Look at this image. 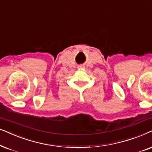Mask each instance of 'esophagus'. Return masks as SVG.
<instances>
[{"instance_id": "1", "label": "esophagus", "mask_w": 152, "mask_h": 152, "mask_svg": "<svg viewBox=\"0 0 152 152\" xmlns=\"http://www.w3.org/2000/svg\"><path fill=\"white\" fill-rule=\"evenodd\" d=\"M84 67H85L84 65H80L79 66H78V68H79V69H83Z\"/></svg>"}]
</instances>
